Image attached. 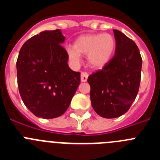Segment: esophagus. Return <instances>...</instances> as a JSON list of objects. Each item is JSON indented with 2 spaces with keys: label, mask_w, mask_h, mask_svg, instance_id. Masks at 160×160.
I'll use <instances>...</instances> for the list:
<instances>
[{
  "label": "esophagus",
  "mask_w": 160,
  "mask_h": 160,
  "mask_svg": "<svg viewBox=\"0 0 160 160\" xmlns=\"http://www.w3.org/2000/svg\"><path fill=\"white\" fill-rule=\"evenodd\" d=\"M87 78H88V73L87 72H82L81 73V81L82 82H87Z\"/></svg>",
  "instance_id": "obj_1"
}]
</instances>
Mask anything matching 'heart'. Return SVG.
Segmentation results:
<instances>
[{
  "label": "heart",
  "instance_id": "obj_1",
  "mask_svg": "<svg viewBox=\"0 0 160 160\" xmlns=\"http://www.w3.org/2000/svg\"><path fill=\"white\" fill-rule=\"evenodd\" d=\"M116 41L110 33H96L80 36L73 46L67 48V54L73 64L81 62V55H87L90 66L99 69L109 62L115 51Z\"/></svg>",
  "mask_w": 160,
  "mask_h": 160
}]
</instances>
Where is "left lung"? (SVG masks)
<instances>
[{"label":"left lung","instance_id":"1","mask_svg":"<svg viewBox=\"0 0 160 160\" xmlns=\"http://www.w3.org/2000/svg\"><path fill=\"white\" fill-rule=\"evenodd\" d=\"M115 53L104 67L90 74V100L101 117L117 118L125 114L135 101L139 89L142 58L134 41L113 29Z\"/></svg>","mask_w":160,"mask_h":160}]
</instances>
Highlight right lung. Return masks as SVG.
<instances>
[{
  "label": "right lung",
  "instance_id": "1",
  "mask_svg": "<svg viewBox=\"0 0 160 160\" xmlns=\"http://www.w3.org/2000/svg\"><path fill=\"white\" fill-rule=\"evenodd\" d=\"M65 37L60 29L46 30L21 48L17 77L24 104L35 116L53 118L64 114L80 84V73L70 70Z\"/></svg>",
  "mask_w": 160,
  "mask_h": 160
}]
</instances>
